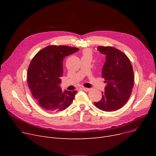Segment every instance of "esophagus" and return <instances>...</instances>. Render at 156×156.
<instances>
[{"mask_svg":"<svg viewBox=\"0 0 156 156\" xmlns=\"http://www.w3.org/2000/svg\"><path fill=\"white\" fill-rule=\"evenodd\" d=\"M81 89H82L83 90H84L85 92H88L89 90H90V88H85V87H82V88H81Z\"/></svg>","mask_w":156,"mask_h":156,"instance_id":"1","label":"esophagus"}]
</instances>
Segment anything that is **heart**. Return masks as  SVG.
<instances>
[{
    "label": "heart",
    "instance_id": "1",
    "mask_svg": "<svg viewBox=\"0 0 156 156\" xmlns=\"http://www.w3.org/2000/svg\"><path fill=\"white\" fill-rule=\"evenodd\" d=\"M83 55H91V51L88 48L84 49L83 51Z\"/></svg>",
    "mask_w": 156,
    "mask_h": 156
}]
</instances>
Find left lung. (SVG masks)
<instances>
[{"label": "left lung", "instance_id": "1", "mask_svg": "<svg viewBox=\"0 0 156 156\" xmlns=\"http://www.w3.org/2000/svg\"><path fill=\"white\" fill-rule=\"evenodd\" d=\"M98 50L105 55L102 78L107 86L102 92V99L94 102L104 111H114L125 105L132 94L134 85L133 67L127 55L111 46H98Z\"/></svg>", "mask_w": 156, "mask_h": 156}]
</instances>
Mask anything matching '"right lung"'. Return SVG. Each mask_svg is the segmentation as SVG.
Segmentation results:
<instances>
[{"label":"right lung","instance_id":"right-lung-1","mask_svg":"<svg viewBox=\"0 0 156 156\" xmlns=\"http://www.w3.org/2000/svg\"><path fill=\"white\" fill-rule=\"evenodd\" d=\"M78 51L76 47L49 45L32 59L28 69V85L38 105L45 111H61L72 103L77 91L63 92L59 85L63 75V59Z\"/></svg>","mask_w":156,"mask_h":156}]
</instances>
